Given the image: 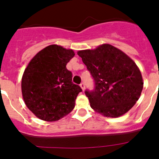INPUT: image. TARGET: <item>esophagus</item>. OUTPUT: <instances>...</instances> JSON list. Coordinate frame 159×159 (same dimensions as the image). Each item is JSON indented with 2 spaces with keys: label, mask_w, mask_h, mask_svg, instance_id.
I'll return each instance as SVG.
<instances>
[{
  "label": "esophagus",
  "mask_w": 159,
  "mask_h": 159,
  "mask_svg": "<svg viewBox=\"0 0 159 159\" xmlns=\"http://www.w3.org/2000/svg\"><path fill=\"white\" fill-rule=\"evenodd\" d=\"M80 87H81V89H82V90H84V89H85V85H84V83H83V82H82V83L81 84H80Z\"/></svg>",
  "instance_id": "1"
}]
</instances>
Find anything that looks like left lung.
<instances>
[{"label":"left lung","instance_id":"1","mask_svg":"<svg viewBox=\"0 0 159 159\" xmlns=\"http://www.w3.org/2000/svg\"><path fill=\"white\" fill-rule=\"evenodd\" d=\"M78 54L94 80V90H86L85 94L95 111L114 118L134 106L143 82L139 68L129 56L109 44L78 51Z\"/></svg>","mask_w":159,"mask_h":159}]
</instances>
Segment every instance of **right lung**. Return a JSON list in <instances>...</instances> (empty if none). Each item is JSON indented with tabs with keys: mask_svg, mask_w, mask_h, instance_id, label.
<instances>
[{
	"mask_svg": "<svg viewBox=\"0 0 159 159\" xmlns=\"http://www.w3.org/2000/svg\"><path fill=\"white\" fill-rule=\"evenodd\" d=\"M74 55L72 49L51 45L38 52L25 69L21 79L24 101L40 120L57 121L73 110L82 91L66 67Z\"/></svg>",
	"mask_w": 159,
	"mask_h": 159,
	"instance_id": "1",
	"label": "right lung"
}]
</instances>
